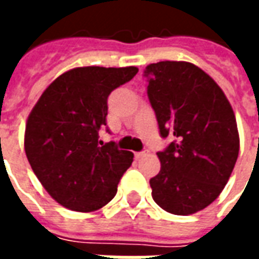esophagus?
Listing matches in <instances>:
<instances>
[{
	"mask_svg": "<svg viewBox=\"0 0 259 259\" xmlns=\"http://www.w3.org/2000/svg\"><path fill=\"white\" fill-rule=\"evenodd\" d=\"M148 154H150V151H148V150H144V151H141V152H139V154H137V158H143V157H147V155H148Z\"/></svg>",
	"mask_w": 259,
	"mask_h": 259,
	"instance_id": "esophagus-1",
	"label": "esophagus"
}]
</instances>
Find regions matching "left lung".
<instances>
[{"label":"left lung","instance_id":"obj_1","mask_svg":"<svg viewBox=\"0 0 259 259\" xmlns=\"http://www.w3.org/2000/svg\"><path fill=\"white\" fill-rule=\"evenodd\" d=\"M159 133L174 141L157 152L161 170L152 198L166 212L191 215L217 200L233 172L240 139L233 109L202 69L162 61L144 70Z\"/></svg>","mask_w":259,"mask_h":259}]
</instances>
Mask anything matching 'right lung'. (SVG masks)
Listing matches in <instances>:
<instances>
[{"label":"right lung","mask_w":259,"mask_h":259,"mask_svg":"<svg viewBox=\"0 0 259 259\" xmlns=\"http://www.w3.org/2000/svg\"><path fill=\"white\" fill-rule=\"evenodd\" d=\"M139 69L84 66L62 73L31 109L25 151L33 172L58 204L93 212L112 200L133 152L104 144L98 130L107 126L108 96Z\"/></svg>","instance_id":"1"}]
</instances>
